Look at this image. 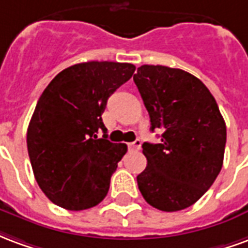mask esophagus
Masks as SVG:
<instances>
[{
    "instance_id": "esophagus-1",
    "label": "esophagus",
    "mask_w": 248,
    "mask_h": 248,
    "mask_svg": "<svg viewBox=\"0 0 248 248\" xmlns=\"http://www.w3.org/2000/svg\"><path fill=\"white\" fill-rule=\"evenodd\" d=\"M129 149H131V150H140V140H134V142H130Z\"/></svg>"
}]
</instances>
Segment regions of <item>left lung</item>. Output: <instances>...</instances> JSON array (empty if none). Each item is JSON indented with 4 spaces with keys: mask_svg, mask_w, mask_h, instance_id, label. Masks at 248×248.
Returning <instances> with one entry per match:
<instances>
[{
    "mask_svg": "<svg viewBox=\"0 0 248 248\" xmlns=\"http://www.w3.org/2000/svg\"><path fill=\"white\" fill-rule=\"evenodd\" d=\"M133 78L150 130L163 131L161 143L142 145L147 166L137 177L140 194L162 211L190 207L223 165L226 124L217 101L201 79L181 69L143 65Z\"/></svg>",
    "mask_w": 248,
    "mask_h": 248,
    "instance_id": "8db88e82",
    "label": "left lung"
}]
</instances>
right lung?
<instances>
[{
  "mask_svg": "<svg viewBox=\"0 0 248 248\" xmlns=\"http://www.w3.org/2000/svg\"><path fill=\"white\" fill-rule=\"evenodd\" d=\"M134 71V65L121 62L77 63L58 73L42 93L26 142L35 181L57 206L86 210L108 195L127 146L108 140L102 114L108 97Z\"/></svg>",
  "mask_w": 248,
  "mask_h": 248,
  "instance_id": "obj_1",
  "label": "right lung"
}]
</instances>
